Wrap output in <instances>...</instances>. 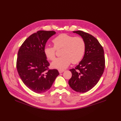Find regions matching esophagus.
<instances>
[{
    "label": "esophagus",
    "instance_id": "esophagus-1",
    "mask_svg": "<svg viewBox=\"0 0 121 121\" xmlns=\"http://www.w3.org/2000/svg\"><path fill=\"white\" fill-rule=\"evenodd\" d=\"M58 71H59V73H62L64 71H65V70H59Z\"/></svg>",
    "mask_w": 121,
    "mask_h": 121
}]
</instances>
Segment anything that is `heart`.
Returning a JSON list of instances; mask_svg holds the SVG:
<instances>
[{
    "mask_svg": "<svg viewBox=\"0 0 121 121\" xmlns=\"http://www.w3.org/2000/svg\"><path fill=\"white\" fill-rule=\"evenodd\" d=\"M54 47L46 46L43 48V53L47 59L55 60L56 49L63 48L61 56L56 59L51 63V67L59 70L67 68L71 62L78 63L82 60L85 52L86 45L84 40L80 37L63 33L52 40Z\"/></svg>",
    "mask_w": 121,
    "mask_h": 121,
    "instance_id": "1",
    "label": "heart"
}]
</instances>
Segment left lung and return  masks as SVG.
<instances>
[{
    "mask_svg": "<svg viewBox=\"0 0 121 121\" xmlns=\"http://www.w3.org/2000/svg\"><path fill=\"white\" fill-rule=\"evenodd\" d=\"M80 35L86 45L84 57L75 69L70 70L72 75L69 81L71 88L75 91L85 92L90 91L99 82L105 67L103 47L96 38L82 31H73Z\"/></svg>",
    "mask_w": 121,
    "mask_h": 121,
    "instance_id": "8db88e82",
    "label": "left lung"
}]
</instances>
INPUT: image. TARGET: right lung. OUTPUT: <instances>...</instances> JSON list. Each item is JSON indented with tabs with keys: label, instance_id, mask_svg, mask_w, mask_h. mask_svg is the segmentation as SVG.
Returning <instances> with one entry per match:
<instances>
[{
	"label": "right lung",
	"instance_id": "right-lung-1",
	"mask_svg": "<svg viewBox=\"0 0 121 121\" xmlns=\"http://www.w3.org/2000/svg\"><path fill=\"white\" fill-rule=\"evenodd\" d=\"M55 31L39 30L28 37L17 53V68L23 83L36 93H43L50 88L59 75L56 69L49 70L50 64L43 53V48Z\"/></svg>",
	"mask_w": 121,
	"mask_h": 121
}]
</instances>
